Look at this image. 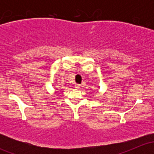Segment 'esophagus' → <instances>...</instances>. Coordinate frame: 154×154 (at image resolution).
Listing matches in <instances>:
<instances>
[{
    "label": "esophagus",
    "mask_w": 154,
    "mask_h": 154,
    "mask_svg": "<svg viewBox=\"0 0 154 154\" xmlns=\"http://www.w3.org/2000/svg\"><path fill=\"white\" fill-rule=\"evenodd\" d=\"M74 88H75L76 89H79V88H80V85H79V84H75V85H74Z\"/></svg>",
    "instance_id": "34e87169"
}]
</instances>
